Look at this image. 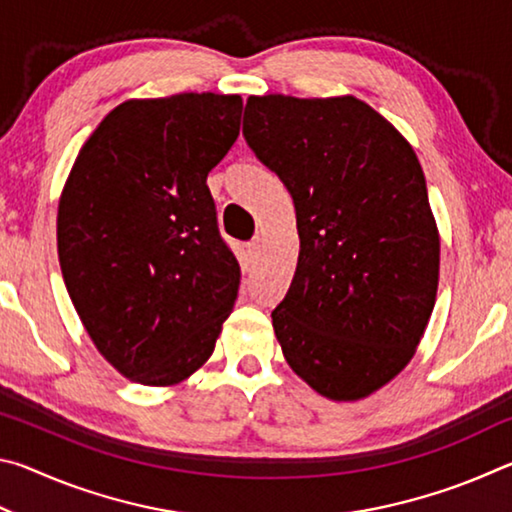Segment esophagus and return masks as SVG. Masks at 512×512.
<instances>
[{
	"instance_id": "esophagus-1",
	"label": "esophagus",
	"mask_w": 512,
	"mask_h": 512,
	"mask_svg": "<svg viewBox=\"0 0 512 512\" xmlns=\"http://www.w3.org/2000/svg\"><path fill=\"white\" fill-rule=\"evenodd\" d=\"M248 250H250V255H257L259 250H262V237H255L253 241H250V244H248Z\"/></svg>"
}]
</instances>
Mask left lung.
Instances as JSON below:
<instances>
[{"label":"left lung","mask_w":512,"mask_h":512,"mask_svg":"<svg viewBox=\"0 0 512 512\" xmlns=\"http://www.w3.org/2000/svg\"><path fill=\"white\" fill-rule=\"evenodd\" d=\"M244 137L296 205L298 266L271 314L284 359L327 400H366L409 366L436 305L440 235L418 155L354 94H253Z\"/></svg>","instance_id":"left-lung-1"}]
</instances>
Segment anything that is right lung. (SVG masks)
Returning a JSON list of instances; mask_svg holds the SVG:
<instances>
[{"label": "right lung", "mask_w": 512, "mask_h": 512, "mask_svg": "<svg viewBox=\"0 0 512 512\" xmlns=\"http://www.w3.org/2000/svg\"><path fill=\"white\" fill-rule=\"evenodd\" d=\"M239 94L128 99L85 140L58 198V262L112 368L173 386L212 357L239 289L207 173L239 135Z\"/></svg>", "instance_id": "right-lung-1"}]
</instances>
